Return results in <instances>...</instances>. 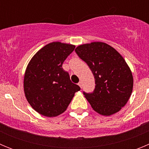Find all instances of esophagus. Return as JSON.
I'll use <instances>...</instances> for the list:
<instances>
[{
    "mask_svg": "<svg viewBox=\"0 0 149 149\" xmlns=\"http://www.w3.org/2000/svg\"><path fill=\"white\" fill-rule=\"evenodd\" d=\"M78 85H79V86H80V87L82 88V86H83V83L81 82H81H79V83H78Z\"/></svg>",
    "mask_w": 149,
    "mask_h": 149,
    "instance_id": "1",
    "label": "esophagus"
}]
</instances>
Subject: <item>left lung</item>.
<instances>
[{"mask_svg":"<svg viewBox=\"0 0 149 149\" xmlns=\"http://www.w3.org/2000/svg\"><path fill=\"white\" fill-rule=\"evenodd\" d=\"M75 52L89 65L95 77L94 91L84 92L91 107L103 116L119 112L127 104L134 86L132 73L125 59L101 42L77 46Z\"/></svg>","mask_w":149,"mask_h":149,"instance_id":"8db88e82","label":"left lung"}]
</instances>
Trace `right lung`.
<instances>
[{
    "mask_svg": "<svg viewBox=\"0 0 149 149\" xmlns=\"http://www.w3.org/2000/svg\"><path fill=\"white\" fill-rule=\"evenodd\" d=\"M74 48L60 42L49 43L28 63L24 78V94L30 106L41 115L54 117L63 113L81 89L62 67Z\"/></svg>",
    "mask_w": 149,
    "mask_h": 149,
    "instance_id": "1",
    "label": "right lung"
}]
</instances>
